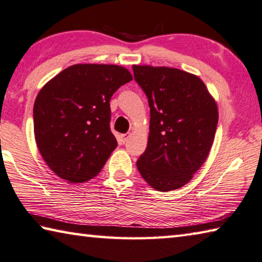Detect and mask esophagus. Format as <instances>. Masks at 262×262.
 <instances>
[{
  "label": "esophagus",
  "mask_w": 262,
  "mask_h": 262,
  "mask_svg": "<svg viewBox=\"0 0 262 262\" xmlns=\"http://www.w3.org/2000/svg\"><path fill=\"white\" fill-rule=\"evenodd\" d=\"M121 141L122 143H125V142L128 140V137H129V134H121Z\"/></svg>",
  "instance_id": "34e87169"
}]
</instances>
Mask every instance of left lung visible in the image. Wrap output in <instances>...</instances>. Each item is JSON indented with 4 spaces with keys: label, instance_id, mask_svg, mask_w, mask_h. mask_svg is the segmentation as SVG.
I'll list each match as a JSON object with an SVG mask.
<instances>
[{
    "label": "left lung",
    "instance_id": "1",
    "mask_svg": "<svg viewBox=\"0 0 262 262\" xmlns=\"http://www.w3.org/2000/svg\"><path fill=\"white\" fill-rule=\"evenodd\" d=\"M148 97V145L136 165L156 190L183 187L209 155L219 108L200 77L170 67L133 66Z\"/></svg>",
    "mask_w": 262,
    "mask_h": 262
}]
</instances>
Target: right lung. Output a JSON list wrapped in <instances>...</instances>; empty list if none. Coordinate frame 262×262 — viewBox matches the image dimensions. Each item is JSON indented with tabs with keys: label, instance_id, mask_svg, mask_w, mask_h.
<instances>
[{
	"label": "right lung",
	"instance_id": "right-lung-1",
	"mask_svg": "<svg viewBox=\"0 0 262 262\" xmlns=\"http://www.w3.org/2000/svg\"><path fill=\"white\" fill-rule=\"evenodd\" d=\"M133 79L117 64H74L41 88L33 106L34 136L43 161L68 183L101 171L117 140L110 129V100Z\"/></svg>",
	"mask_w": 262,
	"mask_h": 262
}]
</instances>
